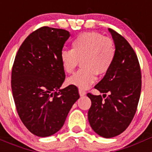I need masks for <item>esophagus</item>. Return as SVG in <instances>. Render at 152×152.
I'll return each mask as SVG.
<instances>
[{
    "label": "esophagus",
    "mask_w": 152,
    "mask_h": 152,
    "mask_svg": "<svg viewBox=\"0 0 152 152\" xmlns=\"http://www.w3.org/2000/svg\"><path fill=\"white\" fill-rule=\"evenodd\" d=\"M79 94H80V96H84V95L86 94V92L84 91V90L80 89V90H79Z\"/></svg>",
    "instance_id": "esophagus-1"
}]
</instances>
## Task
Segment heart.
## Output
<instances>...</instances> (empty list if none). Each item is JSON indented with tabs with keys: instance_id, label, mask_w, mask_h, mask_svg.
Listing matches in <instances>:
<instances>
[{
	"instance_id": "1",
	"label": "heart",
	"mask_w": 152,
	"mask_h": 152,
	"mask_svg": "<svg viewBox=\"0 0 152 152\" xmlns=\"http://www.w3.org/2000/svg\"><path fill=\"white\" fill-rule=\"evenodd\" d=\"M72 49L61 51L60 61L68 74L73 73L80 62L81 69L67 80V84L80 89L90 88L97 75H106L116 58L113 41L97 32L80 33L72 41Z\"/></svg>"
}]
</instances>
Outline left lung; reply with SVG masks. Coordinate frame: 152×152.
Listing matches in <instances>:
<instances>
[{
    "mask_svg": "<svg viewBox=\"0 0 152 152\" xmlns=\"http://www.w3.org/2000/svg\"><path fill=\"white\" fill-rule=\"evenodd\" d=\"M116 54L110 70L94 88L101 95L88 93L91 107L88 120L94 131L103 138H113L127 129L136 112L142 88L140 65L135 51L127 40L109 29Z\"/></svg>",
    "mask_w": 152,
    "mask_h": 152,
    "instance_id": "1",
    "label": "left lung"
}]
</instances>
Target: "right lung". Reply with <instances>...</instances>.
Returning <instances> with one entry per match:
<instances>
[{"mask_svg":"<svg viewBox=\"0 0 152 152\" xmlns=\"http://www.w3.org/2000/svg\"><path fill=\"white\" fill-rule=\"evenodd\" d=\"M68 31L43 26L29 34L12 68L11 88L21 121L39 137L59 131L80 96L77 87L60 89L65 74L60 61Z\"/></svg>","mask_w":152,"mask_h":152,"instance_id":"obj_1","label":"right lung"}]
</instances>
